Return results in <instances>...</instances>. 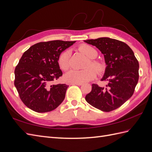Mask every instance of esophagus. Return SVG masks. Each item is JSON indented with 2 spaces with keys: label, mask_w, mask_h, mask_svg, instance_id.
<instances>
[{
  "label": "esophagus",
  "mask_w": 152,
  "mask_h": 152,
  "mask_svg": "<svg viewBox=\"0 0 152 152\" xmlns=\"http://www.w3.org/2000/svg\"><path fill=\"white\" fill-rule=\"evenodd\" d=\"M71 85H82L83 83H72Z\"/></svg>",
  "instance_id": "esophagus-1"
}]
</instances>
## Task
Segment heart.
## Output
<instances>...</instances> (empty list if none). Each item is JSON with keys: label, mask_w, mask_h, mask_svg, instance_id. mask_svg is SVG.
Segmentation results:
<instances>
[{"label": "heart", "mask_w": 152, "mask_h": 152, "mask_svg": "<svg viewBox=\"0 0 152 152\" xmlns=\"http://www.w3.org/2000/svg\"><path fill=\"white\" fill-rule=\"evenodd\" d=\"M78 49L88 58H91V60H89L85 65V68L87 69L81 71L73 69L67 73L65 76L66 80L72 83H83L91 81L96 77V71L98 73H102L104 71V65L102 62L94 59L98 56V52L94 48L88 45L83 44L79 47ZM70 55L71 53L69 50H65L61 52L58 56V63L63 71H67L69 68Z\"/></svg>", "instance_id": "obj_1"}]
</instances>
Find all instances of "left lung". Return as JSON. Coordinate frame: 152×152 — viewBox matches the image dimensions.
Wrapping results in <instances>:
<instances>
[{"instance_id": "8db88e82", "label": "left lung", "mask_w": 152, "mask_h": 152, "mask_svg": "<svg viewBox=\"0 0 152 152\" xmlns=\"http://www.w3.org/2000/svg\"><path fill=\"white\" fill-rule=\"evenodd\" d=\"M96 46L104 54L107 67L102 81H108L105 87L92 84L85 99L103 112L117 109L133 95L139 80V62L126 44L107 37L84 40Z\"/></svg>"}]
</instances>
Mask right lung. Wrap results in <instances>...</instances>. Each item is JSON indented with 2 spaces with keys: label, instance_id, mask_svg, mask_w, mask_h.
<instances>
[{
  "label": "right lung",
  "instance_id": "add662e5",
  "mask_svg": "<svg viewBox=\"0 0 152 152\" xmlns=\"http://www.w3.org/2000/svg\"><path fill=\"white\" fill-rule=\"evenodd\" d=\"M74 43L75 41L39 42L22 54L15 69L14 84L26 107L43 113L54 110L63 102L69 86L53 83L63 75L58 56Z\"/></svg>",
  "mask_w": 152,
  "mask_h": 152
}]
</instances>
